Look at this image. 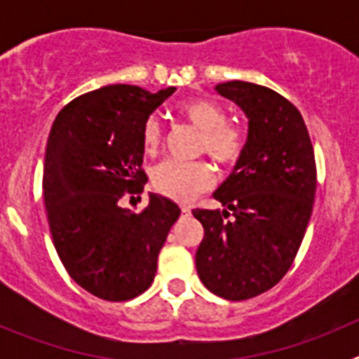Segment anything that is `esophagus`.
I'll return each instance as SVG.
<instances>
[{
    "label": "esophagus",
    "instance_id": "obj_1",
    "mask_svg": "<svg viewBox=\"0 0 359 359\" xmlns=\"http://www.w3.org/2000/svg\"><path fill=\"white\" fill-rule=\"evenodd\" d=\"M190 212H192V210H190V207H185V205H183V207H182V214L183 215H190Z\"/></svg>",
    "mask_w": 359,
    "mask_h": 359
}]
</instances>
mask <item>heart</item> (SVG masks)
I'll return each mask as SVG.
<instances>
[{
  "label": "heart",
  "mask_w": 359,
  "mask_h": 359,
  "mask_svg": "<svg viewBox=\"0 0 359 359\" xmlns=\"http://www.w3.org/2000/svg\"><path fill=\"white\" fill-rule=\"evenodd\" d=\"M177 111L187 122L201 131L199 151L207 152L221 167H233L239 163L246 151V136L239 126L226 122V109L221 104L210 98H192L182 104ZM142 144L149 154L160 149L161 126L156 118L145 120ZM151 180L154 190L161 196L187 203L214 185L215 172L207 161L169 160L152 169Z\"/></svg>",
  "instance_id": "b5f03b06"
}]
</instances>
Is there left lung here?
<instances>
[{
    "instance_id": "8db88e82",
    "label": "left lung",
    "mask_w": 359,
    "mask_h": 359,
    "mask_svg": "<svg viewBox=\"0 0 359 359\" xmlns=\"http://www.w3.org/2000/svg\"><path fill=\"white\" fill-rule=\"evenodd\" d=\"M215 91L248 116V138L214 192L224 210H192L205 228L196 269L217 297L248 300L271 290L297 257L315 201V151L300 111L277 91L243 81Z\"/></svg>"
}]
</instances>
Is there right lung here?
Instances as JSON below:
<instances>
[{
	"label": "right lung",
	"mask_w": 359,
	"mask_h": 359,
	"mask_svg": "<svg viewBox=\"0 0 359 359\" xmlns=\"http://www.w3.org/2000/svg\"><path fill=\"white\" fill-rule=\"evenodd\" d=\"M174 91L104 86L73 98L53 120L43 169L53 246L69 277L107 302L151 286L158 253L182 214L158 194L138 214L120 207L126 192L142 194L147 183L142 128Z\"/></svg>",
	"instance_id": "add662e5"
}]
</instances>
